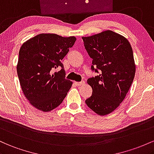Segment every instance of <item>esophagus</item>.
<instances>
[{"label":"esophagus","mask_w":154,"mask_h":154,"mask_svg":"<svg viewBox=\"0 0 154 154\" xmlns=\"http://www.w3.org/2000/svg\"><path fill=\"white\" fill-rule=\"evenodd\" d=\"M84 84V81H82V82H75V84L76 86H81L82 85V84Z\"/></svg>","instance_id":"34e87169"}]
</instances>
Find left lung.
Segmentation results:
<instances>
[{
    "mask_svg": "<svg viewBox=\"0 0 154 154\" xmlns=\"http://www.w3.org/2000/svg\"><path fill=\"white\" fill-rule=\"evenodd\" d=\"M82 39L92 59L91 71L97 73L88 79L92 94L85 103L98 115L109 114L125 98L134 78L132 49L128 40L111 30Z\"/></svg>",
    "mask_w": 154,
    "mask_h": 154,
    "instance_id": "8db88e82",
    "label": "left lung"
}]
</instances>
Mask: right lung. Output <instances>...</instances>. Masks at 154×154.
Wrapping results in <instances>:
<instances>
[{
  "instance_id": "1",
  "label": "right lung",
  "mask_w": 154,
  "mask_h": 154,
  "mask_svg": "<svg viewBox=\"0 0 154 154\" xmlns=\"http://www.w3.org/2000/svg\"><path fill=\"white\" fill-rule=\"evenodd\" d=\"M76 38L56 34L42 33L22 44L19 52L17 74L22 91L30 103L48 112L63 103L72 82L65 79L61 60L75 44ZM60 66L61 70L51 74Z\"/></svg>"
}]
</instances>
